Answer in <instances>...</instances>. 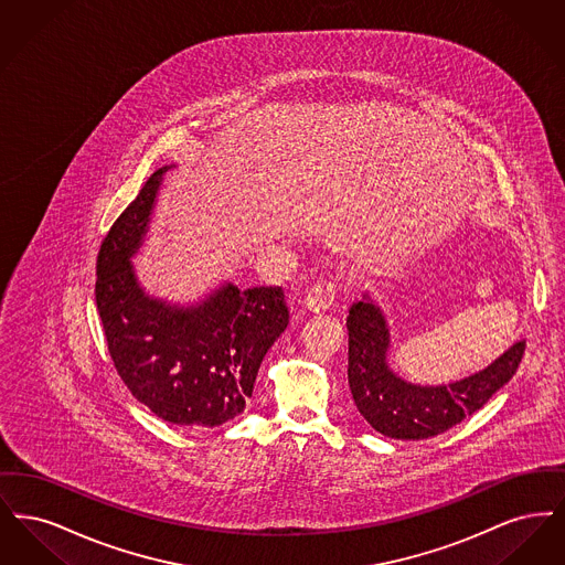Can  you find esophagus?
I'll return each instance as SVG.
<instances>
[{"label": "esophagus", "mask_w": 565, "mask_h": 565, "mask_svg": "<svg viewBox=\"0 0 565 565\" xmlns=\"http://www.w3.org/2000/svg\"><path fill=\"white\" fill-rule=\"evenodd\" d=\"M334 298H337V284H334V281H322V284H316V286H311V288L307 290L302 302H305V307H307L309 311L320 313V311L330 309V305L334 302Z\"/></svg>", "instance_id": "esophagus-1"}]
</instances>
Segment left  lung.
Instances as JSON below:
<instances>
[{
  "mask_svg": "<svg viewBox=\"0 0 565 565\" xmlns=\"http://www.w3.org/2000/svg\"><path fill=\"white\" fill-rule=\"evenodd\" d=\"M348 334L353 403L376 431L398 440H424L443 434L479 411L511 381L525 351L521 339L479 373L443 385L411 383L390 366V323L371 292L351 305Z\"/></svg>",
  "mask_w": 565,
  "mask_h": 565,
  "instance_id": "obj_1",
  "label": "left lung"
}]
</instances>
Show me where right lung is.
Returning <instances> with one entry per match:
<instances>
[{
  "label": "right lung",
  "instance_id": "add662e5",
  "mask_svg": "<svg viewBox=\"0 0 565 565\" xmlns=\"http://www.w3.org/2000/svg\"><path fill=\"white\" fill-rule=\"evenodd\" d=\"M157 169L109 228L97 256L95 302L109 355L135 398L184 428H215L252 398L263 358L288 326L281 288L222 281L194 302L150 295L134 260L164 180Z\"/></svg>",
  "mask_w": 565,
  "mask_h": 565
}]
</instances>
